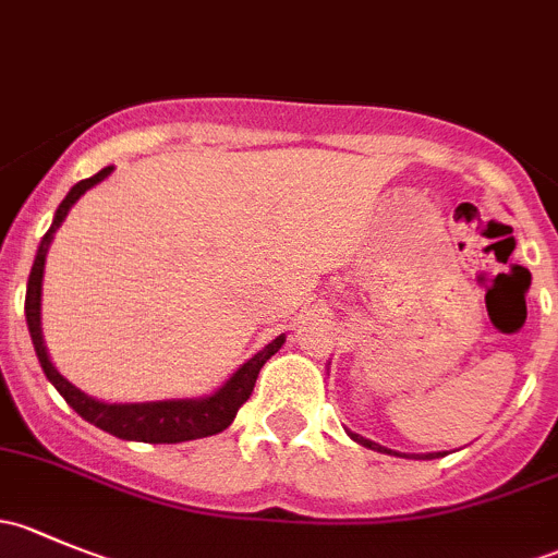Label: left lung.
I'll list each match as a JSON object with an SVG mask.
<instances>
[{
    "mask_svg": "<svg viewBox=\"0 0 558 558\" xmlns=\"http://www.w3.org/2000/svg\"><path fill=\"white\" fill-rule=\"evenodd\" d=\"M348 435H351L353 440L359 442V446H364V448H373V451H380V453H391V451H388V448L378 446V442L367 440V437H362V435H353V432H348ZM437 456H440V453H429V456H424V459H437Z\"/></svg>",
    "mask_w": 558,
    "mask_h": 558,
    "instance_id": "obj_1",
    "label": "left lung"
}]
</instances>
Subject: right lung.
Segmentation results:
<instances>
[{
	"mask_svg": "<svg viewBox=\"0 0 558 558\" xmlns=\"http://www.w3.org/2000/svg\"><path fill=\"white\" fill-rule=\"evenodd\" d=\"M112 172V167H105L92 178L81 180L70 189V194L64 196V202L56 210L53 223L45 232L43 243L32 264L29 283H26V324H29L32 342H35V351L39 359V367H43L45 378L56 386V391L64 397V402L75 410L81 418H86L88 424L99 426V429L110 432L112 437H121V440H137V442H185V440H199V437L218 435V432L227 429L234 421L238 410L247 402V397L253 393L256 386L258 369L267 364L269 356L278 353V348L283 345L286 337H275L264 351H258L251 362H245L232 378L218 388L213 397L205 399H170V402H143V404H107L99 399L86 397L81 388H75L66 378H61L59 369L50 364L48 351H45L43 342V329H39V291H43V269H45V253H48L53 232L61 227V221L66 218L70 207L86 194L92 185H97L99 180H105Z\"/></svg>",
	"mask_w": 558,
	"mask_h": 558,
	"instance_id": "right-lung-1",
	"label": "right lung"
}]
</instances>
